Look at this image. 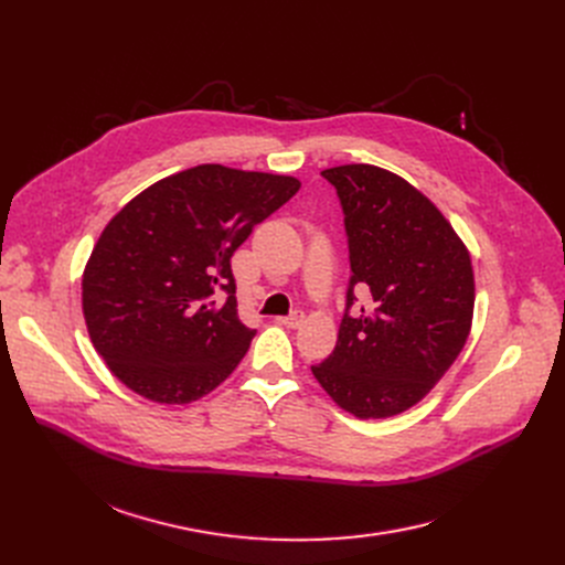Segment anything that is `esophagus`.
<instances>
[{
	"mask_svg": "<svg viewBox=\"0 0 565 565\" xmlns=\"http://www.w3.org/2000/svg\"><path fill=\"white\" fill-rule=\"evenodd\" d=\"M277 322L286 324V328H300V324L305 322V313L302 311H292L290 316H279Z\"/></svg>",
	"mask_w": 565,
	"mask_h": 565,
	"instance_id": "esophagus-1",
	"label": "esophagus"
}]
</instances>
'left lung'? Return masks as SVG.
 Segmentation results:
<instances>
[{
	"instance_id": "8db88e82",
	"label": "left lung",
	"mask_w": 565,
	"mask_h": 565,
	"mask_svg": "<svg viewBox=\"0 0 565 565\" xmlns=\"http://www.w3.org/2000/svg\"><path fill=\"white\" fill-rule=\"evenodd\" d=\"M320 175L334 185L343 211L350 281L337 348L311 371L354 417H392L435 387L469 337V252L401 175L373 164ZM354 287L370 292L366 306L356 305Z\"/></svg>"
}]
</instances>
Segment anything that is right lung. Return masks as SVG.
Segmentation results:
<instances>
[{
  "label": "right lung",
  "instance_id": "1",
  "mask_svg": "<svg viewBox=\"0 0 565 565\" xmlns=\"http://www.w3.org/2000/svg\"><path fill=\"white\" fill-rule=\"evenodd\" d=\"M298 190L290 175L199 164L143 190L105 226L82 309L126 387L181 405L241 364L256 330L237 318L231 256Z\"/></svg>",
  "mask_w": 565,
  "mask_h": 565
}]
</instances>
